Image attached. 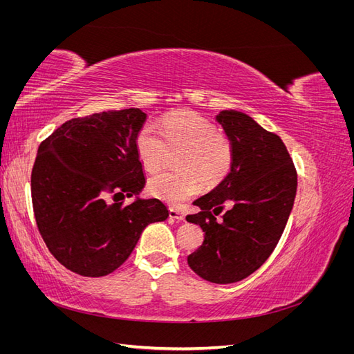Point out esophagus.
<instances>
[{
  "label": "esophagus",
  "mask_w": 354,
  "mask_h": 354,
  "mask_svg": "<svg viewBox=\"0 0 354 354\" xmlns=\"http://www.w3.org/2000/svg\"><path fill=\"white\" fill-rule=\"evenodd\" d=\"M169 217L174 220H178V221H183L186 218L185 212L181 209H177V208H169Z\"/></svg>",
  "instance_id": "1"
}]
</instances>
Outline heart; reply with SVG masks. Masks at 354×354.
I'll list each match as a JSON object with an SVG mask.
<instances>
[{"mask_svg":"<svg viewBox=\"0 0 354 354\" xmlns=\"http://www.w3.org/2000/svg\"><path fill=\"white\" fill-rule=\"evenodd\" d=\"M136 151L149 173L162 168L171 153H180V173H159L147 181V192L171 205H180L201 187L218 185L229 174L233 149L229 138L208 118L195 112H176L160 121V131L146 124L136 138Z\"/></svg>","mask_w":354,"mask_h":354,"instance_id":"obj_1","label":"heart"}]
</instances>
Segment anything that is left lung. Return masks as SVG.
<instances>
[{
  "instance_id": "obj_1",
  "label": "left lung",
  "mask_w": 354,
  "mask_h": 354,
  "mask_svg": "<svg viewBox=\"0 0 354 354\" xmlns=\"http://www.w3.org/2000/svg\"><path fill=\"white\" fill-rule=\"evenodd\" d=\"M216 121L233 149L229 174L194 203L187 216L205 233L187 257L190 269L212 283L239 282L269 259L285 230L297 194V171L282 138L250 115L221 111ZM224 205L223 220L216 216Z\"/></svg>"
}]
</instances>
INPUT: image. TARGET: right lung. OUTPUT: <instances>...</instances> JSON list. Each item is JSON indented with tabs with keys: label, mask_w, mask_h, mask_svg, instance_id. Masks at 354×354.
Returning a JSON list of instances; mask_svg holds the SVG:
<instances>
[{
	"label": "right lung",
	"mask_w": 354,
	"mask_h": 354,
	"mask_svg": "<svg viewBox=\"0 0 354 354\" xmlns=\"http://www.w3.org/2000/svg\"><path fill=\"white\" fill-rule=\"evenodd\" d=\"M146 120L137 108L73 118L38 147L30 176L37 226L55 259L81 276L116 270L147 224L169 216L164 202L138 198L146 177L136 138Z\"/></svg>",
	"instance_id": "obj_1"
}]
</instances>
